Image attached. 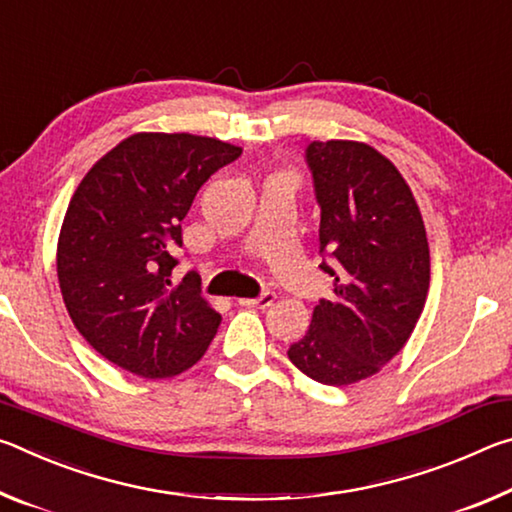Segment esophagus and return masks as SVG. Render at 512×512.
<instances>
[{
  "label": "esophagus",
  "mask_w": 512,
  "mask_h": 512,
  "mask_svg": "<svg viewBox=\"0 0 512 512\" xmlns=\"http://www.w3.org/2000/svg\"><path fill=\"white\" fill-rule=\"evenodd\" d=\"M273 300H275V293H271V291H264L262 296H257V298H239L237 302L241 307H257V309H266V307H271L273 305Z\"/></svg>",
  "instance_id": "esophagus-1"
}]
</instances>
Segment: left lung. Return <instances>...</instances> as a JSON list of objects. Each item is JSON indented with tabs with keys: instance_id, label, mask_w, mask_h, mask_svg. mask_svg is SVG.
I'll return each mask as SVG.
<instances>
[{
	"instance_id": "8db88e82",
	"label": "left lung",
	"mask_w": 512,
	"mask_h": 512,
	"mask_svg": "<svg viewBox=\"0 0 512 512\" xmlns=\"http://www.w3.org/2000/svg\"><path fill=\"white\" fill-rule=\"evenodd\" d=\"M307 164L320 205V268L334 291L287 354L314 381L348 386L409 341L429 291L427 232L411 187L372 146L311 142Z\"/></svg>"
}]
</instances>
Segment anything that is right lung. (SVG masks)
<instances>
[{
    "mask_svg": "<svg viewBox=\"0 0 512 512\" xmlns=\"http://www.w3.org/2000/svg\"><path fill=\"white\" fill-rule=\"evenodd\" d=\"M239 146L189 133H135L85 173L58 237L69 318L101 357L144 379L180 375L203 357L221 314L173 257L194 196Z\"/></svg>",
    "mask_w": 512,
    "mask_h": 512,
    "instance_id": "1",
    "label": "right lung"
}]
</instances>
